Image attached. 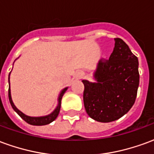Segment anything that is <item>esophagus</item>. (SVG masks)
Masks as SVG:
<instances>
[{
    "instance_id": "1",
    "label": "esophagus",
    "mask_w": 154,
    "mask_h": 154,
    "mask_svg": "<svg viewBox=\"0 0 154 154\" xmlns=\"http://www.w3.org/2000/svg\"><path fill=\"white\" fill-rule=\"evenodd\" d=\"M82 77H83V72H77L76 74V78H77V79H81V78H82Z\"/></svg>"
}]
</instances>
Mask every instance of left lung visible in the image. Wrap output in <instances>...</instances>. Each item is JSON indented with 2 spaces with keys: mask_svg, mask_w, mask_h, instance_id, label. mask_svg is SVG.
Segmentation results:
<instances>
[{
  "mask_svg": "<svg viewBox=\"0 0 154 154\" xmlns=\"http://www.w3.org/2000/svg\"><path fill=\"white\" fill-rule=\"evenodd\" d=\"M109 59L101 58L95 73L97 82L83 80V102L88 116L98 122L119 119L134 104L139 84L138 57L119 38Z\"/></svg>",
  "mask_w": 154,
  "mask_h": 154,
  "instance_id": "8db88e82",
  "label": "left lung"
}]
</instances>
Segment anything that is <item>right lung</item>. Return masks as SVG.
Returning a JSON list of instances; mask_svg holds the SVG:
<instances>
[{"label":"right lung","instance_id":"right-lung-1","mask_svg":"<svg viewBox=\"0 0 154 154\" xmlns=\"http://www.w3.org/2000/svg\"><path fill=\"white\" fill-rule=\"evenodd\" d=\"M67 88H64L63 90L62 91L60 96L58 97V104H57V108L55 109L54 112L50 115H48L47 116H44V117H30V116H25V114H23L21 111L20 110L15 106V105L13 103V101L11 100V90L9 88L8 95H9V100H10V103L11 105L12 108L14 109L16 113L18 114L19 116L21 117L22 119L25 120V122H27L29 125H48L50 124L51 122H53L54 119H56L59 114V111H60L61 108V100H62V97L63 96V94L65 93V91H67Z\"/></svg>","mask_w":154,"mask_h":154}]
</instances>
